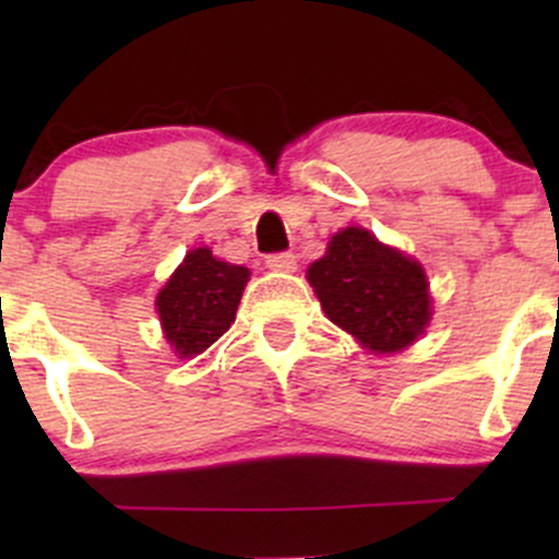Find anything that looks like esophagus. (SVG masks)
Listing matches in <instances>:
<instances>
[{"mask_svg": "<svg viewBox=\"0 0 559 559\" xmlns=\"http://www.w3.org/2000/svg\"><path fill=\"white\" fill-rule=\"evenodd\" d=\"M267 267L275 270V273H295L297 270V257L292 251L284 253H270Z\"/></svg>", "mask_w": 559, "mask_h": 559, "instance_id": "34e87169", "label": "esophagus"}]
</instances>
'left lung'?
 <instances>
[{"label": "left lung", "instance_id": "1", "mask_svg": "<svg viewBox=\"0 0 559 559\" xmlns=\"http://www.w3.org/2000/svg\"><path fill=\"white\" fill-rule=\"evenodd\" d=\"M326 319L376 354L408 348L432 316L425 267L362 227H346L308 267Z\"/></svg>", "mask_w": 559, "mask_h": 559}]
</instances>
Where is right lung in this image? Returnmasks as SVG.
<instances>
[{
    "instance_id": "obj_1",
    "label": "right lung",
    "mask_w": 559,
    "mask_h": 559,
    "mask_svg": "<svg viewBox=\"0 0 559 559\" xmlns=\"http://www.w3.org/2000/svg\"><path fill=\"white\" fill-rule=\"evenodd\" d=\"M248 267L222 262L211 248H194L156 295L162 330L180 359L216 343L238 313Z\"/></svg>"
}]
</instances>
